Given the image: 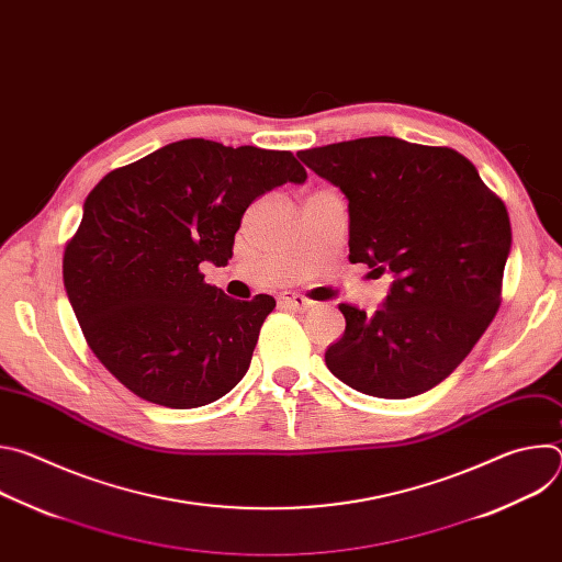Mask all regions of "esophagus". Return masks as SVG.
Instances as JSON below:
<instances>
[{"mask_svg": "<svg viewBox=\"0 0 562 562\" xmlns=\"http://www.w3.org/2000/svg\"><path fill=\"white\" fill-rule=\"evenodd\" d=\"M278 302H280L282 306H286V308H293V311H308V308L315 306L313 300H308V297H304V295H300V293H282V295L278 297Z\"/></svg>", "mask_w": 562, "mask_h": 562, "instance_id": "34e87169", "label": "esophagus"}]
</instances>
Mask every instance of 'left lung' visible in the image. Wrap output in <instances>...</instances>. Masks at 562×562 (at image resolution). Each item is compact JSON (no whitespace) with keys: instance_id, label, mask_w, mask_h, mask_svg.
<instances>
[{"instance_id":"8db88e82","label":"left lung","mask_w":562,"mask_h":562,"mask_svg":"<svg viewBox=\"0 0 562 562\" xmlns=\"http://www.w3.org/2000/svg\"><path fill=\"white\" fill-rule=\"evenodd\" d=\"M297 157L349 200V260L393 273L375 313L340 304L345 336L329 371L375 397L442 382L501 306L512 224L464 155L397 137H360Z\"/></svg>"}]
</instances>
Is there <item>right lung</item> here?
I'll return each instance as SVG.
<instances>
[{
    "label": "right lung",
    "mask_w": 562,
    "mask_h": 562,
    "mask_svg": "<svg viewBox=\"0 0 562 562\" xmlns=\"http://www.w3.org/2000/svg\"><path fill=\"white\" fill-rule=\"evenodd\" d=\"M304 167L289 150L193 137L111 171L64 251V286L98 360L153 405L195 409L245 378L271 295L233 300L200 265L226 267L249 204Z\"/></svg>",
    "instance_id": "add662e5"
}]
</instances>
